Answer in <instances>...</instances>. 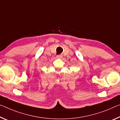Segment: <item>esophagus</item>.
Segmentation results:
<instances>
[{"instance_id": "esophagus-1", "label": "esophagus", "mask_w": 120, "mask_h": 120, "mask_svg": "<svg viewBox=\"0 0 120 120\" xmlns=\"http://www.w3.org/2000/svg\"><path fill=\"white\" fill-rule=\"evenodd\" d=\"M56 57L57 58H62L63 57V56H62V55H57V56H56Z\"/></svg>"}]
</instances>
